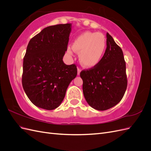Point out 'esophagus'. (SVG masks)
Listing matches in <instances>:
<instances>
[{"label": "esophagus", "instance_id": "esophagus-1", "mask_svg": "<svg viewBox=\"0 0 151 151\" xmlns=\"http://www.w3.org/2000/svg\"><path fill=\"white\" fill-rule=\"evenodd\" d=\"M81 71V69L80 68H78V70H77V74H78V75H80Z\"/></svg>", "mask_w": 151, "mask_h": 151}]
</instances>
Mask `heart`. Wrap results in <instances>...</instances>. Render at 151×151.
I'll use <instances>...</instances> for the list:
<instances>
[{
	"label": "heart",
	"mask_w": 151,
	"mask_h": 151,
	"mask_svg": "<svg viewBox=\"0 0 151 151\" xmlns=\"http://www.w3.org/2000/svg\"><path fill=\"white\" fill-rule=\"evenodd\" d=\"M106 48V40L104 35L97 32H85L77 37L73 42V47H68L67 52L72 55L79 52L81 65L92 68L101 62Z\"/></svg>",
	"instance_id": "heart-1"
}]
</instances>
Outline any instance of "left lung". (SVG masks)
Instances as JSON below:
<instances>
[{
	"label": "left lung",
	"mask_w": 151,
	"mask_h": 151,
	"mask_svg": "<svg viewBox=\"0 0 151 151\" xmlns=\"http://www.w3.org/2000/svg\"><path fill=\"white\" fill-rule=\"evenodd\" d=\"M107 47L101 62L90 70H83V92L92 108L105 111L121 101L127 87L126 63L122 49L113 38L106 34Z\"/></svg>",
	"instance_id": "left-lung-1"
}]
</instances>
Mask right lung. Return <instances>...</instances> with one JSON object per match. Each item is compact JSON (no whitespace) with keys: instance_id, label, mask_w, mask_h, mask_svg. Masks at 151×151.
Returning a JSON list of instances; mask_svg holds the SVG:
<instances>
[{"instance_id":"add662e5","label":"right lung","mask_w":151,"mask_h":151,"mask_svg":"<svg viewBox=\"0 0 151 151\" xmlns=\"http://www.w3.org/2000/svg\"><path fill=\"white\" fill-rule=\"evenodd\" d=\"M71 31V23L50 26L28 43L22 85L30 101L40 108L53 110L59 107L77 75L75 64L66 65L63 61Z\"/></svg>"}]
</instances>
